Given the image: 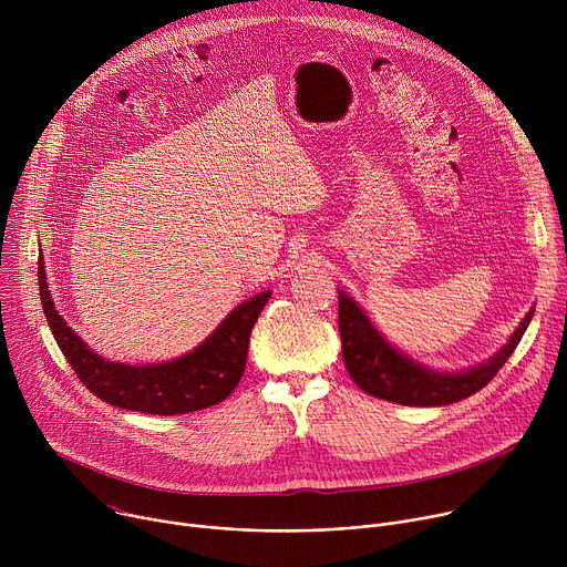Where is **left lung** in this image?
<instances>
[{"instance_id":"left-lung-1","label":"left lung","mask_w":567,"mask_h":567,"mask_svg":"<svg viewBox=\"0 0 567 567\" xmlns=\"http://www.w3.org/2000/svg\"><path fill=\"white\" fill-rule=\"evenodd\" d=\"M532 316L534 309L527 311L509 341L489 361L462 372H437L394 350L365 311L348 293L339 291V330L348 374L363 392L401 406H446L482 390L512 357Z\"/></svg>"}]
</instances>
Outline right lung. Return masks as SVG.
<instances>
[{
	"instance_id": "1",
	"label": "right lung",
	"mask_w": 567,
	"mask_h": 567,
	"mask_svg": "<svg viewBox=\"0 0 567 567\" xmlns=\"http://www.w3.org/2000/svg\"><path fill=\"white\" fill-rule=\"evenodd\" d=\"M40 300L64 359L99 399L147 415H184L224 401L245 374L251 330L271 291L239 302L219 328L188 354L154 365H127L99 357L60 316L47 285L44 260L38 262Z\"/></svg>"
}]
</instances>
